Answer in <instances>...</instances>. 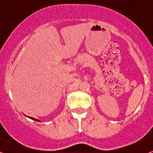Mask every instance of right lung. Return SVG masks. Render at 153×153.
Listing matches in <instances>:
<instances>
[{
	"label": "right lung",
	"instance_id": "obj_1",
	"mask_svg": "<svg viewBox=\"0 0 153 153\" xmlns=\"http://www.w3.org/2000/svg\"><path fill=\"white\" fill-rule=\"evenodd\" d=\"M30 119H31V120H35V121H38V122H40V120H36V119H35V118H33V117H30Z\"/></svg>",
	"mask_w": 153,
	"mask_h": 153
}]
</instances>
